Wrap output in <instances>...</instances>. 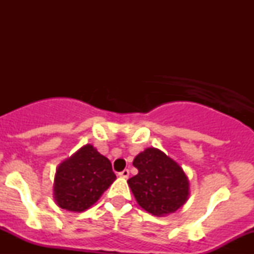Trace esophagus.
Returning <instances> with one entry per match:
<instances>
[{"label": "esophagus", "instance_id": "34e87169", "mask_svg": "<svg viewBox=\"0 0 254 254\" xmlns=\"http://www.w3.org/2000/svg\"><path fill=\"white\" fill-rule=\"evenodd\" d=\"M118 176L121 177V178H125V179H127V178L129 177V170H124V171H122L121 173L118 174Z\"/></svg>", "mask_w": 254, "mask_h": 254}]
</instances>
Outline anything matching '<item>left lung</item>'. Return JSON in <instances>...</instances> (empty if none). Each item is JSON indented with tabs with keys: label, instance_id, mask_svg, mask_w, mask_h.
I'll return each instance as SVG.
<instances>
[{
	"label": "left lung",
	"instance_id": "1",
	"mask_svg": "<svg viewBox=\"0 0 254 254\" xmlns=\"http://www.w3.org/2000/svg\"><path fill=\"white\" fill-rule=\"evenodd\" d=\"M138 170L127 180L136 202L155 216H166L180 209L190 196V182L182 166L157 148H147L136 155Z\"/></svg>",
	"mask_w": 254,
	"mask_h": 254
}]
</instances>
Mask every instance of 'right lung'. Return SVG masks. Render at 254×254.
<instances>
[{
	"mask_svg": "<svg viewBox=\"0 0 254 254\" xmlns=\"http://www.w3.org/2000/svg\"><path fill=\"white\" fill-rule=\"evenodd\" d=\"M115 180L110 160L92 144H86L58 165L54 199L68 211H84L98 202Z\"/></svg>",
	"mask_w": 254,
	"mask_h": 254,
	"instance_id": "obj_1",
	"label": "right lung"
}]
</instances>
